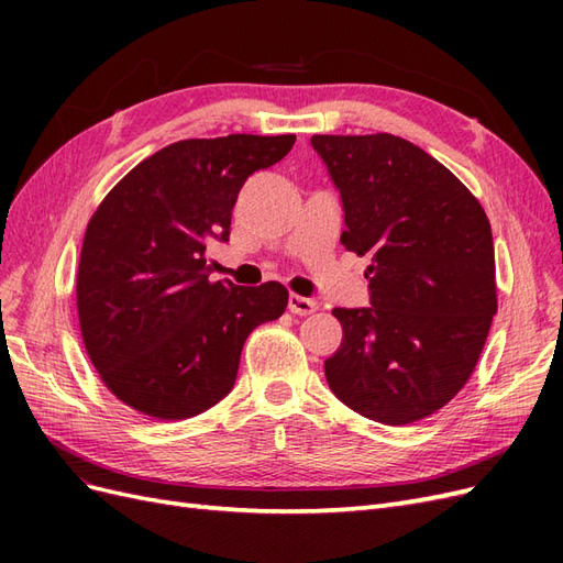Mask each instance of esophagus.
<instances>
[{"instance_id":"34e87169","label":"esophagus","mask_w":563,"mask_h":563,"mask_svg":"<svg viewBox=\"0 0 563 563\" xmlns=\"http://www.w3.org/2000/svg\"><path fill=\"white\" fill-rule=\"evenodd\" d=\"M317 308H319V302L312 300V298H305V296H298V294L288 296V312H294V314H312Z\"/></svg>"}]
</instances>
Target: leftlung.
Listing matches in <instances>:
<instances>
[{"instance_id": "1", "label": "left lung", "mask_w": 563, "mask_h": 563, "mask_svg": "<svg viewBox=\"0 0 563 563\" xmlns=\"http://www.w3.org/2000/svg\"><path fill=\"white\" fill-rule=\"evenodd\" d=\"M345 211L343 246L368 255L371 308H335L333 395L385 424L446 406L479 362L496 298L490 223L467 187L391 133L312 135Z\"/></svg>"}]
</instances>
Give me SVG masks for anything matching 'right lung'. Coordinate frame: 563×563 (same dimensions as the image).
Listing matches in <instances>:
<instances>
[{
	"label": "right lung",
	"instance_id": "add662e5",
	"mask_svg": "<svg viewBox=\"0 0 563 563\" xmlns=\"http://www.w3.org/2000/svg\"><path fill=\"white\" fill-rule=\"evenodd\" d=\"M296 135L232 133L166 145L119 180L89 220L77 267L84 347L135 411L183 420L223 399L249 333L284 314L279 282H211L203 253L228 242L246 178Z\"/></svg>",
	"mask_w": 563,
	"mask_h": 563
}]
</instances>
